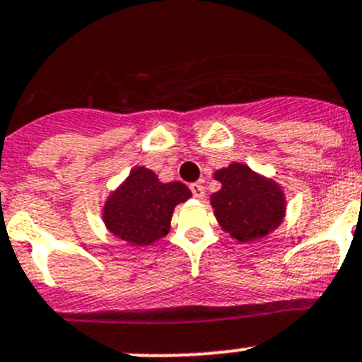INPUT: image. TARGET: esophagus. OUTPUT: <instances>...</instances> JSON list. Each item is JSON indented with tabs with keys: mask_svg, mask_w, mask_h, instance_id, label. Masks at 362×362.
<instances>
[{
	"mask_svg": "<svg viewBox=\"0 0 362 362\" xmlns=\"http://www.w3.org/2000/svg\"><path fill=\"white\" fill-rule=\"evenodd\" d=\"M191 192L194 198L203 199L204 198V185L202 184V182H194V184H191Z\"/></svg>",
	"mask_w": 362,
	"mask_h": 362,
	"instance_id": "1",
	"label": "esophagus"
}]
</instances>
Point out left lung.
<instances>
[{"label": "left lung", "instance_id": "1", "mask_svg": "<svg viewBox=\"0 0 362 362\" xmlns=\"http://www.w3.org/2000/svg\"><path fill=\"white\" fill-rule=\"evenodd\" d=\"M215 178L222 184L221 191L211 194L215 217L236 240L262 238L282 222L286 202L276 184L243 164H229L217 171Z\"/></svg>", "mask_w": 362, "mask_h": 362}]
</instances>
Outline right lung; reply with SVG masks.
<instances>
[{
  "label": "right lung",
  "mask_w": 362,
  "mask_h": 362,
  "mask_svg": "<svg viewBox=\"0 0 362 362\" xmlns=\"http://www.w3.org/2000/svg\"><path fill=\"white\" fill-rule=\"evenodd\" d=\"M191 198L182 182L160 184L147 168H136L105 206V222L120 240L148 245L170 231L175 204Z\"/></svg>",
  "instance_id": "obj_1"
}]
</instances>
